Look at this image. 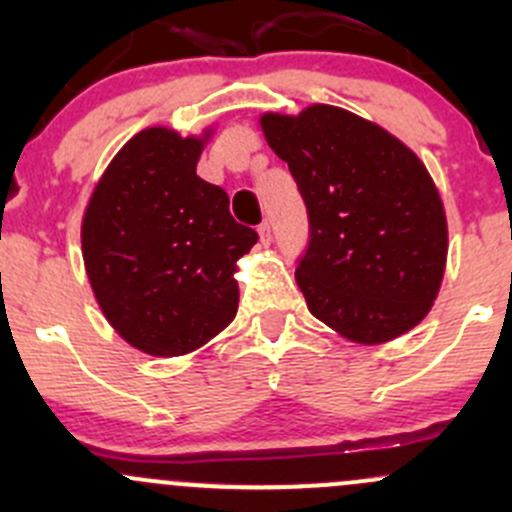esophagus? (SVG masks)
<instances>
[{
	"label": "esophagus",
	"instance_id": "esophagus-1",
	"mask_svg": "<svg viewBox=\"0 0 512 512\" xmlns=\"http://www.w3.org/2000/svg\"><path fill=\"white\" fill-rule=\"evenodd\" d=\"M257 232H260V242L262 245H270V240H272V227H270V223H262L260 227H257Z\"/></svg>",
	"mask_w": 512,
	"mask_h": 512
}]
</instances>
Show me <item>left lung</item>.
Masks as SVG:
<instances>
[{"label": "left lung", "instance_id": "obj_1", "mask_svg": "<svg viewBox=\"0 0 512 512\" xmlns=\"http://www.w3.org/2000/svg\"><path fill=\"white\" fill-rule=\"evenodd\" d=\"M309 215L297 285L319 322L359 344L414 329L433 307L448 255L441 195L409 146L327 103L262 113Z\"/></svg>", "mask_w": 512, "mask_h": 512}]
</instances>
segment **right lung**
<instances>
[{
	"label": "right lung",
	"instance_id": "add662e5",
	"mask_svg": "<svg viewBox=\"0 0 512 512\" xmlns=\"http://www.w3.org/2000/svg\"><path fill=\"white\" fill-rule=\"evenodd\" d=\"M213 136L143 128L113 156L81 223L86 275L103 317L131 347L183 356L237 314V260L257 232L195 173Z\"/></svg>",
	"mask_w": 512,
	"mask_h": 512
}]
</instances>
